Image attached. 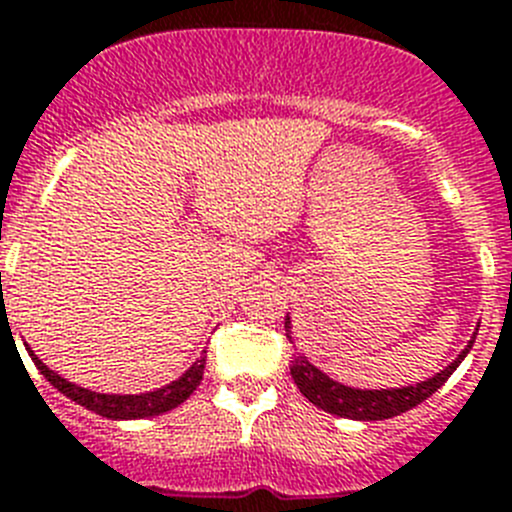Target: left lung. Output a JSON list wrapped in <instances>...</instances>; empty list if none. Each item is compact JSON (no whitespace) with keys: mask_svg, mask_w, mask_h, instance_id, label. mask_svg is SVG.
<instances>
[{"mask_svg":"<svg viewBox=\"0 0 512 512\" xmlns=\"http://www.w3.org/2000/svg\"><path fill=\"white\" fill-rule=\"evenodd\" d=\"M286 337L288 342H293L291 317H286ZM474 340H477V335L471 337L469 345L459 353V358L451 366L443 368L441 373H435L433 379H425L420 384L399 386V389H358V386L340 384V381L330 379L324 371H319L314 363H309L304 353H293L291 376L301 394L311 404H317L324 412H330V415L348 417V420H389V417L402 415V412L412 410V407H417L428 397H433L435 391L446 384L448 376L469 355Z\"/></svg>","mask_w":512,"mask_h":512,"instance_id":"left-lung-1","label":"left lung"}]
</instances>
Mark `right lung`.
Segmentation results:
<instances>
[{
  "label": "right lung",
  "instance_id": "right-lung-1",
  "mask_svg": "<svg viewBox=\"0 0 512 512\" xmlns=\"http://www.w3.org/2000/svg\"><path fill=\"white\" fill-rule=\"evenodd\" d=\"M25 350H28V355L33 358L35 368H38V371H41L64 397H69L71 402L82 404L84 410L95 412V415L100 417H108V420H144V417H157L164 415V412L175 410L177 404L185 402V399L198 389V384L203 381V368H206V355H201L188 371L182 373L180 379L164 384L162 389L144 391V394H100V391L71 384L64 376L51 371L28 345H25ZM203 353H206V350H203Z\"/></svg>",
  "mask_w": 512,
  "mask_h": 512
}]
</instances>
